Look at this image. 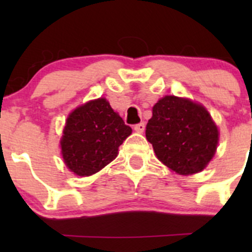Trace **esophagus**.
<instances>
[{
	"instance_id": "esophagus-1",
	"label": "esophagus",
	"mask_w": 252,
	"mask_h": 252,
	"mask_svg": "<svg viewBox=\"0 0 252 252\" xmlns=\"http://www.w3.org/2000/svg\"><path fill=\"white\" fill-rule=\"evenodd\" d=\"M134 130L138 131V133H144L145 130V123H139L134 126Z\"/></svg>"
}]
</instances>
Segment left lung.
Here are the masks:
<instances>
[{
  "instance_id": "1",
  "label": "left lung",
  "mask_w": 252,
  "mask_h": 252,
  "mask_svg": "<svg viewBox=\"0 0 252 252\" xmlns=\"http://www.w3.org/2000/svg\"><path fill=\"white\" fill-rule=\"evenodd\" d=\"M146 139L162 163L188 175L201 172L212 159L218 144V129L201 105L166 96L152 108Z\"/></svg>"
}]
</instances>
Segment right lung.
I'll use <instances>...</instances> for the list:
<instances>
[{"instance_id":"add662e5","label":"right lung","mask_w":252,"mask_h":252,"mask_svg":"<svg viewBox=\"0 0 252 252\" xmlns=\"http://www.w3.org/2000/svg\"><path fill=\"white\" fill-rule=\"evenodd\" d=\"M131 134L106 98L89 101L68 117L61 147L64 163L80 177L97 173L118 155V147Z\"/></svg>"}]
</instances>
